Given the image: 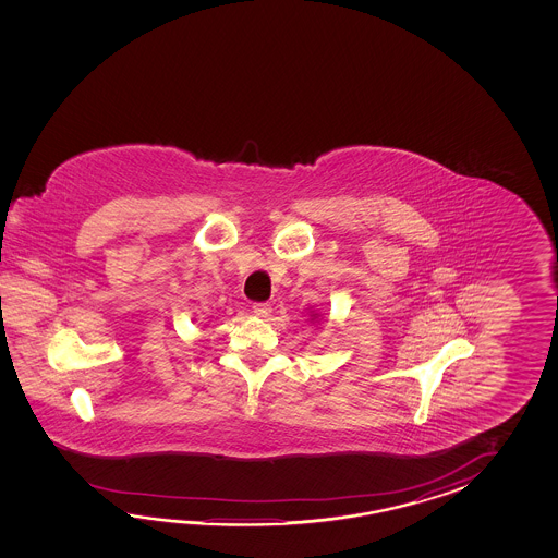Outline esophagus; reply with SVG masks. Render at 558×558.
Here are the masks:
<instances>
[{
    "label": "esophagus",
    "instance_id": "1",
    "mask_svg": "<svg viewBox=\"0 0 558 558\" xmlns=\"http://www.w3.org/2000/svg\"><path fill=\"white\" fill-rule=\"evenodd\" d=\"M271 305L269 303H253V313L257 315V317H269L271 315Z\"/></svg>",
    "mask_w": 558,
    "mask_h": 558
}]
</instances>
